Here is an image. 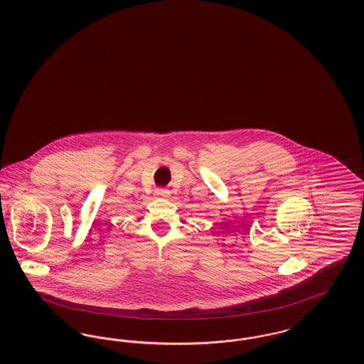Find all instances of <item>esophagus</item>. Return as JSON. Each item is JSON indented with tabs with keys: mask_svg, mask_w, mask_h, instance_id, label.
Segmentation results:
<instances>
[{
	"mask_svg": "<svg viewBox=\"0 0 364 364\" xmlns=\"http://www.w3.org/2000/svg\"><path fill=\"white\" fill-rule=\"evenodd\" d=\"M156 195L158 198H168L171 195V192L165 190V188H159V190L156 191Z\"/></svg>",
	"mask_w": 364,
	"mask_h": 364,
	"instance_id": "34e87169",
	"label": "esophagus"
}]
</instances>
